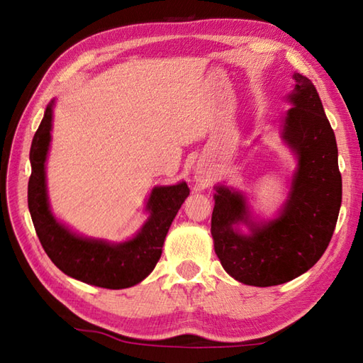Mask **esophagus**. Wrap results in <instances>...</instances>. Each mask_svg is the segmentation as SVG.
I'll use <instances>...</instances> for the list:
<instances>
[{"label": "esophagus", "instance_id": "34e87169", "mask_svg": "<svg viewBox=\"0 0 363 363\" xmlns=\"http://www.w3.org/2000/svg\"><path fill=\"white\" fill-rule=\"evenodd\" d=\"M196 182L201 184V186H206V182H207V177H206V174L199 172V173L196 174Z\"/></svg>", "mask_w": 363, "mask_h": 363}]
</instances>
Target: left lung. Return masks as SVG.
<instances>
[{
    "label": "left lung",
    "instance_id": "left-lung-1",
    "mask_svg": "<svg viewBox=\"0 0 363 363\" xmlns=\"http://www.w3.org/2000/svg\"><path fill=\"white\" fill-rule=\"evenodd\" d=\"M293 104L282 138L298 157L289 199L279 217L254 223L240 191L218 186L211 233L223 268L238 282L272 287L312 268L333 238L342 204V174L334 130L311 79L293 73ZM238 224L250 228L248 235Z\"/></svg>",
    "mask_w": 363,
    "mask_h": 363
}]
</instances>
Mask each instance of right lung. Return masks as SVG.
I'll use <instances>...</instances> for the list:
<instances>
[{
	"label": "right lung",
	"instance_id": "add662e5",
	"mask_svg": "<svg viewBox=\"0 0 363 363\" xmlns=\"http://www.w3.org/2000/svg\"><path fill=\"white\" fill-rule=\"evenodd\" d=\"M52 104L46 106L29 152L33 172L28 184V207L38 240L52 264L67 276L103 289L133 287L156 267L168 229L190 190L186 182L154 187L146 204L150 218L128 242L109 243L73 234L52 217L46 195L45 162L51 140Z\"/></svg>",
	"mask_w": 363,
	"mask_h": 363
}]
</instances>
